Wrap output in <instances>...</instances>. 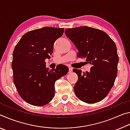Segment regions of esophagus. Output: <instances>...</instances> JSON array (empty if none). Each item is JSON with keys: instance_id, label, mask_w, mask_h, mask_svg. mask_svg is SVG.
Here are the masks:
<instances>
[{"instance_id": "esophagus-1", "label": "esophagus", "mask_w": 130, "mask_h": 130, "mask_svg": "<svg viewBox=\"0 0 130 130\" xmlns=\"http://www.w3.org/2000/svg\"><path fill=\"white\" fill-rule=\"evenodd\" d=\"M72 71H73V69H72V68L71 67H69V73H72Z\"/></svg>"}]
</instances>
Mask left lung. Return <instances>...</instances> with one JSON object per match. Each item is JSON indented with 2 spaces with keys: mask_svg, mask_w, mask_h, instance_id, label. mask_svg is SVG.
<instances>
[{
  "mask_svg": "<svg viewBox=\"0 0 130 130\" xmlns=\"http://www.w3.org/2000/svg\"><path fill=\"white\" fill-rule=\"evenodd\" d=\"M65 35L78 50V58L92 65L89 72L74 69L78 80L74 87L78 99L96 103L107 96L117 76L119 57L113 41L103 31L82 26L67 28Z\"/></svg>",
  "mask_w": 130,
  "mask_h": 130,
  "instance_id": "obj_1",
  "label": "left lung"
}]
</instances>
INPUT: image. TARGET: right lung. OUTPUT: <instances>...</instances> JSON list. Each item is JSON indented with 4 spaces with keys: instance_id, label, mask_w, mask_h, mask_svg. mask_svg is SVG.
I'll return each instance as SVG.
<instances>
[{
    "instance_id": "obj_1",
    "label": "right lung",
    "mask_w": 130,
    "mask_h": 130,
    "mask_svg": "<svg viewBox=\"0 0 130 130\" xmlns=\"http://www.w3.org/2000/svg\"><path fill=\"white\" fill-rule=\"evenodd\" d=\"M63 28L45 27L26 32L15 46L12 69L15 86L21 98L36 106L51 101L55 82L65 76L69 68L64 65L50 70L45 60L53 53L54 42L62 36Z\"/></svg>"
}]
</instances>
